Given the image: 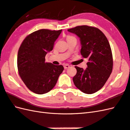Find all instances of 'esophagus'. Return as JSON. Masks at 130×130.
Returning <instances> with one entry per match:
<instances>
[{"label":"esophagus","instance_id":"34e87169","mask_svg":"<svg viewBox=\"0 0 130 130\" xmlns=\"http://www.w3.org/2000/svg\"><path fill=\"white\" fill-rule=\"evenodd\" d=\"M70 65H68L67 64H66L64 65V68L65 69V70H66V69H67L68 68H70Z\"/></svg>","mask_w":130,"mask_h":130}]
</instances>
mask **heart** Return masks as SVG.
I'll return each instance as SVG.
<instances>
[{"label":"heart","instance_id":"heart-1","mask_svg":"<svg viewBox=\"0 0 130 130\" xmlns=\"http://www.w3.org/2000/svg\"><path fill=\"white\" fill-rule=\"evenodd\" d=\"M71 38H73V37H72V36H67V39Z\"/></svg>","mask_w":130,"mask_h":130}]
</instances>
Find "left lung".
Masks as SVG:
<instances>
[{
    "instance_id": "left-lung-1",
    "label": "left lung",
    "mask_w": 130,
    "mask_h": 130,
    "mask_svg": "<svg viewBox=\"0 0 130 130\" xmlns=\"http://www.w3.org/2000/svg\"><path fill=\"white\" fill-rule=\"evenodd\" d=\"M68 31L79 37L80 53L88 59L85 70L75 66L74 84L83 93H94L105 85L112 71L113 57L108 39L99 28L91 26H77Z\"/></svg>"
}]
</instances>
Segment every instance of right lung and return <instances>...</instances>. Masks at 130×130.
<instances>
[{
  "instance_id": "right-lung-1",
  "label": "right lung",
  "mask_w": 130,
  "mask_h": 130,
  "mask_svg": "<svg viewBox=\"0 0 130 130\" xmlns=\"http://www.w3.org/2000/svg\"><path fill=\"white\" fill-rule=\"evenodd\" d=\"M62 29H42L25 37L19 48L17 67L19 76L27 88L34 93L42 94L55 86L64 67L45 62L47 52L53 50L54 42Z\"/></svg>"
}]
</instances>
